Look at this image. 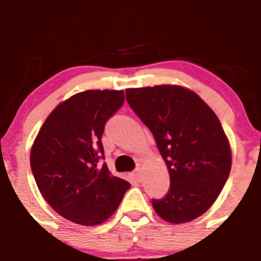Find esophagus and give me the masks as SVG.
<instances>
[{"label": "esophagus", "instance_id": "1", "mask_svg": "<svg viewBox=\"0 0 261 261\" xmlns=\"http://www.w3.org/2000/svg\"><path fill=\"white\" fill-rule=\"evenodd\" d=\"M133 175L136 180H142V169L136 168L135 170L133 171Z\"/></svg>", "mask_w": 261, "mask_h": 261}]
</instances>
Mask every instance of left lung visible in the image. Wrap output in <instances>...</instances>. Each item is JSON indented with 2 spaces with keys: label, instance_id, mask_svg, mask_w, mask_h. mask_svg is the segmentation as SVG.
I'll return each mask as SVG.
<instances>
[{
  "label": "left lung",
  "instance_id": "left-lung-1",
  "mask_svg": "<svg viewBox=\"0 0 261 261\" xmlns=\"http://www.w3.org/2000/svg\"><path fill=\"white\" fill-rule=\"evenodd\" d=\"M126 100L153 134L170 175L153 210L171 224L192 221L210 210L230 174L231 152L217 116L179 86L128 88Z\"/></svg>",
  "mask_w": 261,
  "mask_h": 261
}]
</instances>
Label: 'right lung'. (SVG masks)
<instances>
[{"label":"right lung","instance_id":"1","mask_svg":"<svg viewBox=\"0 0 261 261\" xmlns=\"http://www.w3.org/2000/svg\"><path fill=\"white\" fill-rule=\"evenodd\" d=\"M123 91H84L61 102L40 128L31 170L49 205L75 224L95 226L116 212L130 183L104 159L105 123L123 105Z\"/></svg>","mask_w":261,"mask_h":261}]
</instances>
